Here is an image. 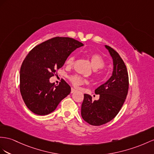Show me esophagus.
Segmentation results:
<instances>
[{"instance_id": "esophagus-1", "label": "esophagus", "mask_w": 154, "mask_h": 154, "mask_svg": "<svg viewBox=\"0 0 154 154\" xmlns=\"http://www.w3.org/2000/svg\"><path fill=\"white\" fill-rule=\"evenodd\" d=\"M76 92V90L75 89H74V88H72V91H71V93L72 94H73V93H74V92Z\"/></svg>"}]
</instances>
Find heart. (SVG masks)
I'll use <instances>...</instances> for the list:
<instances>
[{
  "instance_id": "b5f03b06",
  "label": "heart",
  "mask_w": 154,
  "mask_h": 154,
  "mask_svg": "<svg viewBox=\"0 0 154 154\" xmlns=\"http://www.w3.org/2000/svg\"><path fill=\"white\" fill-rule=\"evenodd\" d=\"M90 62H91V64L93 67L94 69H97L101 68H103L105 66V61L103 58H102L100 54L94 53L90 55ZM75 60V57L74 56H70L66 60V64L68 66H72ZM69 81L74 86H79L81 85H83L85 83H88V81L84 78L81 77V76L78 75H73L69 77Z\"/></svg>"
}]
</instances>
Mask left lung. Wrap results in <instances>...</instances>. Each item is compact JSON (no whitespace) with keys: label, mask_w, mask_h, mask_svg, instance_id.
<instances>
[{"label":"left lung","mask_w":154,"mask_h":154,"mask_svg":"<svg viewBox=\"0 0 154 154\" xmlns=\"http://www.w3.org/2000/svg\"><path fill=\"white\" fill-rule=\"evenodd\" d=\"M113 62L111 77L95 90L100 99L92 101L88 94H84L81 105L83 120L92 125H101L112 120L119 112L128 95L129 77L127 68L122 58L111 47L105 45Z\"/></svg>","instance_id":"left-lung-1"}]
</instances>
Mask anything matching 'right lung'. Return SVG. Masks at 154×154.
Listing matches in <instances>:
<instances>
[{
  "instance_id": "add662e5",
  "label": "right lung",
  "mask_w": 154,
  "mask_h": 154,
  "mask_svg": "<svg viewBox=\"0 0 154 154\" xmlns=\"http://www.w3.org/2000/svg\"><path fill=\"white\" fill-rule=\"evenodd\" d=\"M82 45L73 38L56 37L36 45L26 55L20 69V92L30 111L38 115H49L69 95L71 87L65 81L55 85L49 79Z\"/></svg>"
}]
</instances>
